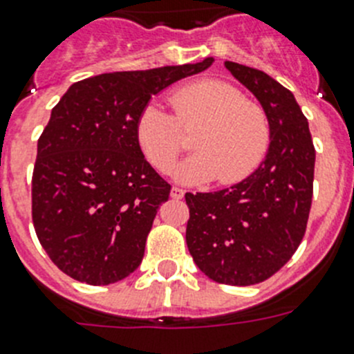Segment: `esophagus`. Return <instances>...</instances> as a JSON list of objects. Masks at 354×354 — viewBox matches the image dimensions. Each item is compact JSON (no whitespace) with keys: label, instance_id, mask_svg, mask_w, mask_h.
<instances>
[{"label":"esophagus","instance_id":"obj_1","mask_svg":"<svg viewBox=\"0 0 354 354\" xmlns=\"http://www.w3.org/2000/svg\"><path fill=\"white\" fill-rule=\"evenodd\" d=\"M170 195H171V198H175V200H180V198H183L184 195H186V192H184L183 187H177V186H174V187H171Z\"/></svg>","mask_w":354,"mask_h":354}]
</instances>
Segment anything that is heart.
I'll list each match as a JSON object with an SVG mask.
<instances>
[{"label": "heart", "instance_id": "heart-1", "mask_svg": "<svg viewBox=\"0 0 354 354\" xmlns=\"http://www.w3.org/2000/svg\"><path fill=\"white\" fill-rule=\"evenodd\" d=\"M174 117L158 102H149L134 122V138L147 161L168 171L187 147L185 133H193L198 152L175 170L186 184H236L257 170L271 143L270 118L257 102L221 80H200L168 95Z\"/></svg>", "mask_w": 354, "mask_h": 354}]
</instances>
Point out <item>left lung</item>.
Segmentation results:
<instances>
[{
  "label": "left lung",
  "instance_id": "1",
  "mask_svg": "<svg viewBox=\"0 0 354 354\" xmlns=\"http://www.w3.org/2000/svg\"><path fill=\"white\" fill-rule=\"evenodd\" d=\"M225 67L262 104L271 143L264 161L245 180L214 193H186V243L211 280L253 286L286 266L305 236L315 149L290 90L257 68L234 62H225Z\"/></svg>",
  "mask_w": 354,
  "mask_h": 354
}]
</instances>
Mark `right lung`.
Instances as JSON below:
<instances>
[{
    "label": "right lung",
    "instance_id": "obj_1",
    "mask_svg": "<svg viewBox=\"0 0 354 354\" xmlns=\"http://www.w3.org/2000/svg\"><path fill=\"white\" fill-rule=\"evenodd\" d=\"M211 64L99 74L72 84L53 108L37 145L31 216L40 245L65 274L108 286L142 264L171 187L142 154L134 122L152 95Z\"/></svg>",
    "mask_w": 354,
    "mask_h": 354
}]
</instances>
